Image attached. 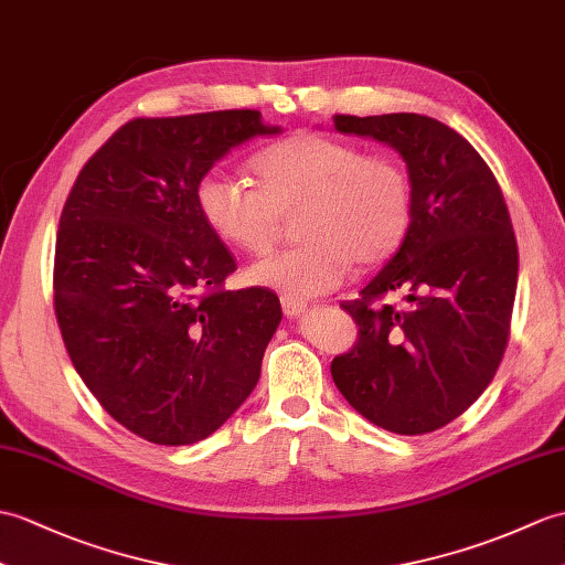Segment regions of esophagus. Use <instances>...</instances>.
<instances>
[{
    "instance_id": "esophagus-1",
    "label": "esophagus",
    "mask_w": 565,
    "mask_h": 565,
    "mask_svg": "<svg viewBox=\"0 0 565 565\" xmlns=\"http://www.w3.org/2000/svg\"><path fill=\"white\" fill-rule=\"evenodd\" d=\"M281 310H284L286 318H298V315H303L308 310V303L303 298L281 296Z\"/></svg>"
}]
</instances>
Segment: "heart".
<instances>
[{
    "label": "heart",
    "instance_id": "obj_1",
    "mask_svg": "<svg viewBox=\"0 0 565 565\" xmlns=\"http://www.w3.org/2000/svg\"><path fill=\"white\" fill-rule=\"evenodd\" d=\"M257 188L212 170L196 182V209L216 238L247 255L267 253L281 216L294 212L296 245L247 267L255 286L286 296H318L344 281L353 262L377 267L395 255L412 226V182L387 156L356 143L298 132L262 149Z\"/></svg>",
    "mask_w": 565,
    "mask_h": 565
}]
</instances>
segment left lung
<instances>
[{"mask_svg":"<svg viewBox=\"0 0 565 565\" xmlns=\"http://www.w3.org/2000/svg\"><path fill=\"white\" fill-rule=\"evenodd\" d=\"M342 135L395 149L412 182L399 250L342 303L359 342L332 380L371 424L399 433L448 426L493 380L510 334L518 243L491 168L455 129L416 113L334 115ZM387 295L402 297L387 305Z\"/></svg>","mask_w":565,"mask_h":565,"instance_id":"left-lung-1","label":"left lung"}]
</instances>
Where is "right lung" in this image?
I'll list each match as a JSON object with an SVG mask.
<instances>
[{
	"label": "right lung",
	"instance_id": "right-lung-1",
	"mask_svg": "<svg viewBox=\"0 0 565 565\" xmlns=\"http://www.w3.org/2000/svg\"><path fill=\"white\" fill-rule=\"evenodd\" d=\"M279 132L259 110L137 117L90 156L64 202L55 247L64 347L103 409L143 440H204L257 385L279 298L223 288L235 259L194 190L231 149Z\"/></svg>",
	"mask_w": 565,
	"mask_h": 565
}]
</instances>
